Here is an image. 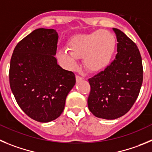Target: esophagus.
I'll list each match as a JSON object with an SVG mask.
<instances>
[{
	"mask_svg": "<svg viewBox=\"0 0 152 152\" xmlns=\"http://www.w3.org/2000/svg\"><path fill=\"white\" fill-rule=\"evenodd\" d=\"M76 82H80V81H82V80H83V78L82 77V76H76Z\"/></svg>",
	"mask_w": 152,
	"mask_h": 152,
	"instance_id": "34e87169",
	"label": "esophagus"
}]
</instances>
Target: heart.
I'll return each instance as SVG.
<instances>
[{
    "label": "heart",
    "mask_w": 152,
    "mask_h": 152,
    "mask_svg": "<svg viewBox=\"0 0 152 152\" xmlns=\"http://www.w3.org/2000/svg\"><path fill=\"white\" fill-rule=\"evenodd\" d=\"M116 39L108 31H95L72 37L68 50H61L59 57L69 68L76 67L78 58L83 57L86 68L96 73L106 69L113 59Z\"/></svg>",
    "instance_id": "b5f03b06"
}]
</instances>
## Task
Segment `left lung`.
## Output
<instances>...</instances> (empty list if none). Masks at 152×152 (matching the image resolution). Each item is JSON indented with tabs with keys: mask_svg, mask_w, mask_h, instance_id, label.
<instances>
[{
	"mask_svg": "<svg viewBox=\"0 0 152 152\" xmlns=\"http://www.w3.org/2000/svg\"><path fill=\"white\" fill-rule=\"evenodd\" d=\"M117 36L115 60L104 71L88 79L90 111L98 118L114 120L130 110L139 96L143 80L142 57L137 45L122 31Z\"/></svg>",
	"mask_w": 152,
	"mask_h": 152,
	"instance_id": "obj_1",
	"label": "left lung"
}]
</instances>
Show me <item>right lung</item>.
Instances as JSON below:
<instances>
[{
    "label": "right lung",
    "instance_id": "obj_1",
    "mask_svg": "<svg viewBox=\"0 0 152 152\" xmlns=\"http://www.w3.org/2000/svg\"><path fill=\"white\" fill-rule=\"evenodd\" d=\"M58 34L38 28L20 41L10 65V88L20 108L30 118L48 123L59 117L76 83L75 74L57 64Z\"/></svg>",
    "mask_w": 152,
    "mask_h": 152
}]
</instances>
